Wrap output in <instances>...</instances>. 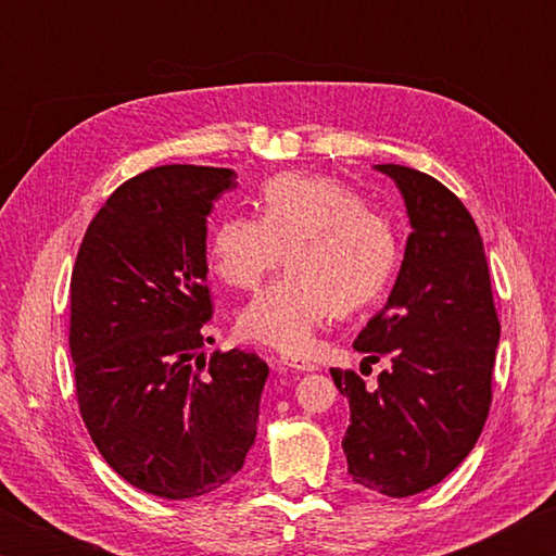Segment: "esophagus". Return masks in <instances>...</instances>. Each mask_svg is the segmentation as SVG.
Instances as JSON below:
<instances>
[{"instance_id": "34e87169", "label": "esophagus", "mask_w": 556, "mask_h": 556, "mask_svg": "<svg viewBox=\"0 0 556 556\" xmlns=\"http://www.w3.org/2000/svg\"><path fill=\"white\" fill-rule=\"evenodd\" d=\"M281 363H285L287 368L299 370V372H314V370H318V365L312 363V361H306V357H281Z\"/></svg>"}]
</instances>
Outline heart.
<instances>
[{
    "instance_id": "b5f03b06",
    "label": "heart",
    "mask_w": 556,
    "mask_h": 556,
    "mask_svg": "<svg viewBox=\"0 0 556 556\" xmlns=\"http://www.w3.org/2000/svg\"><path fill=\"white\" fill-rule=\"evenodd\" d=\"M257 215H228L211 240L215 275L255 289L281 265L289 271L242 308L244 338L306 353L336 312H355L380 294L397 265L390 215L365 205L336 178L279 174L260 188Z\"/></svg>"
}]
</instances>
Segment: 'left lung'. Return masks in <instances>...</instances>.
Returning <instances> with one entry per match:
<instances>
[{"instance_id": "obj_1", "label": "left lung", "mask_w": 556, "mask_h": 556, "mask_svg": "<svg viewBox=\"0 0 556 556\" xmlns=\"http://www.w3.org/2000/svg\"><path fill=\"white\" fill-rule=\"evenodd\" d=\"M397 184L412 232L388 304L355 351L390 368L365 388L333 368L351 425L343 451L355 483L390 497L437 485L481 437L501 341L481 232L444 184L400 164L375 166Z\"/></svg>"}]
</instances>
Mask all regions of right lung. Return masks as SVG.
<instances>
[{
    "label": "right lung",
    "mask_w": 556,
    "mask_h": 556,
    "mask_svg": "<svg viewBox=\"0 0 556 556\" xmlns=\"http://www.w3.org/2000/svg\"><path fill=\"white\" fill-rule=\"evenodd\" d=\"M235 178L191 164L129 178L88 225L71 277L80 417L115 473L168 501L228 483L257 437L267 363L201 353L205 223Z\"/></svg>",
    "instance_id": "obj_1"
}]
</instances>
